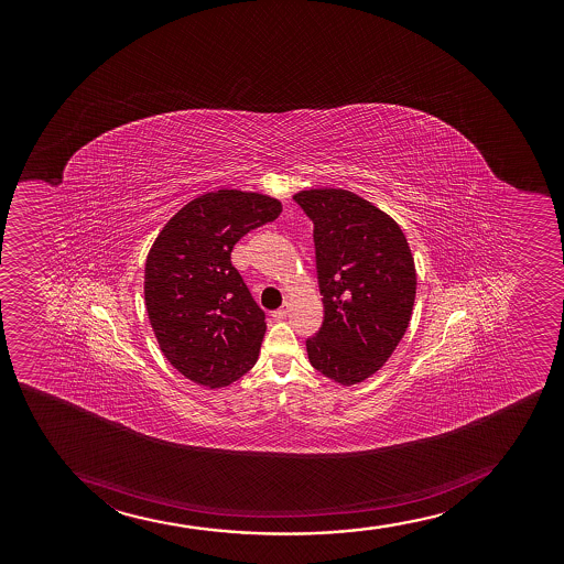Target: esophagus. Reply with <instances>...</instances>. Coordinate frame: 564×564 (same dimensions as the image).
Returning <instances> with one entry per match:
<instances>
[{
    "mask_svg": "<svg viewBox=\"0 0 564 564\" xmlns=\"http://www.w3.org/2000/svg\"><path fill=\"white\" fill-rule=\"evenodd\" d=\"M290 314V305L280 306L276 311L272 312V317L274 319H284L285 316Z\"/></svg>",
    "mask_w": 564,
    "mask_h": 564,
    "instance_id": "34e87169",
    "label": "esophagus"
}]
</instances>
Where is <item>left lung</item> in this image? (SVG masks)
Instances as JSON below:
<instances>
[{"label": "left lung", "mask_w": 564, "mask_h": 564, "mask_svg": "<svg viewBox=\"0 0 564 564\" xmlns=\"http://www.w3.org/2000/svg\"><path fill=\"white\" fill-rule=\"evenodd\" d=\"M293 202L314 224L324 322L306 338L312 367L343 386L388 361L409 327L415 267L393 218L348 189H305Z\"/></svg>", "instance_id": "left-lung-1"}]
</instances>
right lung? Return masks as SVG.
I'll use <instances>...</instances> for the list:
<instances>
[{
  "label": "right lung",
  "instance_id": "right-lung-1",
  "mask_svg": "<svg viewBox=\"0 0 564 564\" xmlns=\"http://www.w3.org/2000/svg\"><path fill=\"white\" fill-rule=\"evenodd\" d=\"M280 213L269 195L218 189L181 208L150 248V325L163 356L192 382L224 388L258 361L265 312L231 265V250Z\"/></svg>",
  "mask_w": 564,
  "mask_h": 564
}]
</instances>
